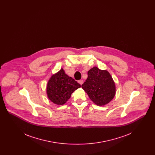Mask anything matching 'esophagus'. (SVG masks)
Returning a JSON list of instances; mask_svg holds the SVG:
<instances>
[{
	"instance_id": "34e87169",
	"label": "esophagus",
	"mask_w": 155,
	"mask_h": 155,
	"mask_svg": "<svg viewBox=\"0 0 155 155\" xmlns=\"http://www.w3.org/2000/svg\"><path fill=\"white\" fill-rule=\"evenodd\" d=\"M78 82H79V84L81 85H82V84L84 83V81H83L82 80H80V81H78Z\"/></svg>"
}]
</instances>
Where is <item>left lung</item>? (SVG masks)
I'll return each mask as SVG.
<instances>
[{
	"mask_svg": "<svg viewBox=\"0 0 155 155\" xmlns=\"http://www.w3.org/2000/svg\"><path fill=\"white\" fill-rule=\"evenodd\" d=\"M82 88L91 100L97 106L109 103L116 94V86L110 73L94 67L88 72V78Z\"/></svg>",
	"mask_w": 155,
	"mask_h": 155,
	"instance_id": "obj_1",
	"label": "left lung"
}]
</instances>
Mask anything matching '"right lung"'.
Instances as JSON below:
<instances>
[{
	"label": "right lung",
	"instance_id": "right-lung-1",
	"mask_svg": "<svg viewBox=\"0 0 155 155\" xmlns=\"http://www.w3.org/2000/svg\"><path fill=\"white\" fill-rule=\"evenodd\" d=\"M81 85L66 74L61 68L57 73L52 75L48 82L46 92L49 100L59 105L64 104L70 98L74 91Z\"/></svg>",
	"mask_w": 155,
	"mask_h": 155
}]
</instances>
